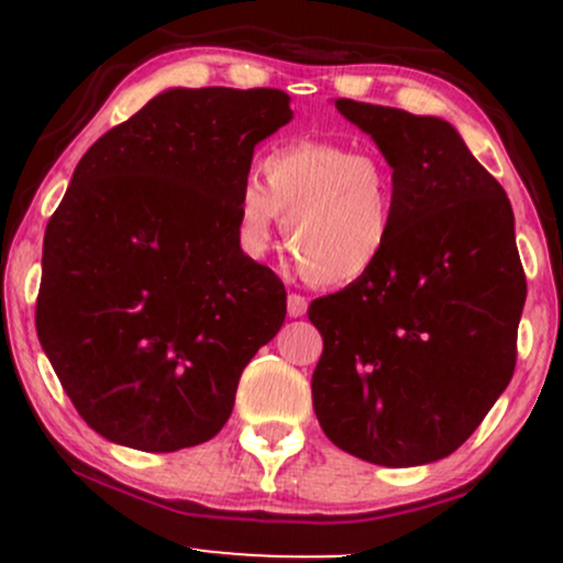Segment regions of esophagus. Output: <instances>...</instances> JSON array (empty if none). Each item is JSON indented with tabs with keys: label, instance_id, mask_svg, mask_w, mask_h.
I'll return each mask as SVG.
<instances>
[{
	"label": "esophagus",
	"instance_id": "1",
	"mask_svg": "<svg viewBox=\"0 0 563 563\" xmlns=\"http://www.w3.org/2000/svg\"><path fill=\"white\" fill-rule=\"evenodd\" d=\"M307 299L301 294H288V314L290 318H303L307 314Z\"/></svg>",
	"mask_w": 563,
	"mask_h": 563
}]
</instances>
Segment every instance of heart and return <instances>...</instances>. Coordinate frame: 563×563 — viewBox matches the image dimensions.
<instances>
[{"label": "heart", "mask_w": 563, "mask_h": 563, "mask_svg": "<svg viewBox=\"0 0 563 563\" xmlns=\"http://www.w3.org/2000/svg\"><path fill=\"white\" fill-rule=\"evenodd\" d=\"M264 187L245 179L238 243L262 256L283 222L299 273L320 288L357 283L384 260L394 230V179L373 153L341 142L299 140L262 161Z\"/></svg>", "instance_id": "b5f03b06"}]
</instances>
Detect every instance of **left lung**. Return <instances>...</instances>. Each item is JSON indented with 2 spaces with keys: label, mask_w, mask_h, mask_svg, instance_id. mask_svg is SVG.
Returning <instances> with one entry per match:
<instances>
[{
  "label": "left lung",
  "mask_w": 563,
  "mask_h": 563,
  "mask_svg": "<svg viewBox=\"0 0 563 563\" xmlns=\"http://www.w3.org/2000/svg\"><path fill=\"white\" fill-rule=\"evenodd\" d=\"M335 108L391 166L394 230L363 280L309 303L314 416L360 461L423 466L461 448L514 376L527 299L514 209L448 121Z\"/></svg>",
  "instance_id": "1"
}]
</instances>
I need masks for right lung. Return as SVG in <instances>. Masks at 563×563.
<instances>
[{
	"label": "right lung",
	"mask_w": 563,
	"mask_h": 563,
	"mask_svg": "<svg viewBox=\"0 0 563 563\" xmlns=\"http://www.w3.org/2000/svg\"><path fill=\"white\" fill-rule=\"evenodd\" d=\"M290 119L280 89H166L76 166L44 232L36 333L108 442H209L280 331L286 288L235 230L254 147Z\"/></svg>",
	"instance_id": "1"
}]
</instances>
